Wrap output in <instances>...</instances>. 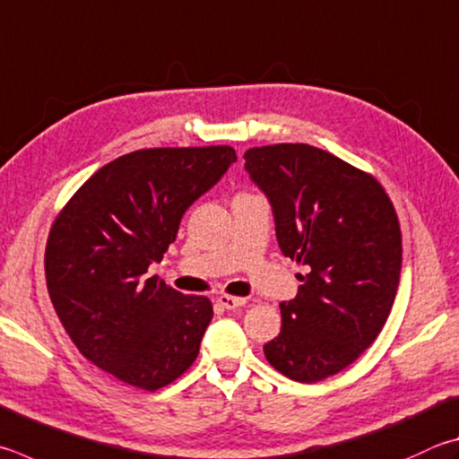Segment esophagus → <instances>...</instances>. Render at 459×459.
I'll return each instance as SVG.
<instances>
[{
  "mask_svg": "<svg viewBox=\"0 0 459 459\" xmlns=\"http://www.w3.org/2000/svg\"><path fill=\"white\" fill-rule=\"evenodd\" d=\"M219 303L221 307H224V309H229V311H235V309H238V307H243L245 305V299H240V297H232V295H221L219 297Z\"/></svg>",
  "mask_w": 459,
  "mask_h": 459,
  "instance_id": "1",
  "label": "esophagus"
}]
</instances>
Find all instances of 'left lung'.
I'll use <instances>...</instances> for the list:
<instances>
[{"instance_id":"obj_1","label":"left lung","mask_w":459,"mask_h":459,"mask_svg":"<svg viewBox=\"0 0 459 459\" xmlns=\"http://www.w3.org/2000/svg\"><path fill=\"white\" fill-rule=\"evenodd\" d=\"M245 169L269 198L285 256L307 266L281 303L279 337L264 357L315 383L345 369L385 325L402 273V230L375 177L309 144L258 146Z\"/></svg>"}]
</instances>
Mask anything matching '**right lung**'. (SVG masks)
I'll use <instances>...</instances> for the list:
<instances>
[{"mask_svg": "<svg viewBox=\"0 0 459 459\" xmlns=\"http://www.w3.org/2000/svg\"><path fill=\"white\" fill-rule=\"evenodd\" d=\"M235 160L230 146L136 150L91 174L56 216L48 293L96 368L156 391L195 363L212 303L146 273L174 243L186 208Z\"/></svg>", "mask_w": 459, "mask_h": 459, "instance_id": "1", "label": "right lung"}]
</instances>
